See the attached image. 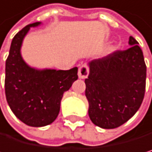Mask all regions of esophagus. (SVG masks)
Here are the masks:
<instances>
[{
	"label": "esophagus",
	"instance_id": "obj_1",
	"mask_svg": "<svg viewBox=\"0 0 152 152\" xmlns=\"http://www.w3.org/2000/svg\"><path fill=\"white\" fill-rule=\"evenodd\" d=\"M88 67H87L86 65H83L79 69H78V77L80 79H85L87 77L88 75Z\"/></svg>",
	"mask_w": 152,
	"mask_h": 152
}]
</instances>
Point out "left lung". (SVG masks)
<instances>
[{
    "label": "left lung",
    "instance_id": "1",
    "mask_svg": "<svg viewBox=\"0 0 152 152\" xmlns=\"http://www.w3.org/2000/svg\"><path fill=\"white\" fill-rule=\"evenodd\" d=\"M130 47L90 61L86 83L88 116L102 129H116L139 110L145 94L146 65L139 43L129 36Z\"/></svg>",
    "mask_w": 152,
    "mask_h": 152
}]
</instances>
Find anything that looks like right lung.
<instances>
[{
	"label": "right lung",
	"mask_w": 152,
	"mask_h": 152,
	"mask_svg": "<svg viewBox=\"0 0 152 152\" xmlns=\"http://www.w3.org/2000/svg\"><path fill=\"white\" fill-rule=\"evenodd\" d=\"M28 24L13 37L5 64V96L13 114L30 127L47 126L60 111L63 95L78 78L77 67L70 70L37 69L23 60L21 53L23 39L31 27Z\"/></svg>",
	"instance_id": "obj_1"
}]
</instances>
